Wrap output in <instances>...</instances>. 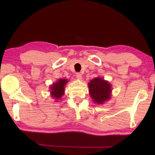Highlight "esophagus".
I'll return each instance as SVG.
<instances>
[{
    "label": "esophagus",
    "mask_w": 155,
    "mask_h": 155,
    "mask_svg": "<svg viewBox=\"0 0 155 155\" xmlns=\"http://www.w3.org/2000/svg\"><path fill=\"white\" fill-rule=\"evenodd\" d=\"M76 78H77L78 79H79V80H81V79H82V75H81V74L78 73L76 74Z\"/></svg>",
    "instance_id": "1"
}]
</instances>
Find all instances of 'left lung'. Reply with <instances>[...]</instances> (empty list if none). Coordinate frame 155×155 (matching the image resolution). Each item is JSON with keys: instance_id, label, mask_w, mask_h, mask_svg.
Instances as JSON below:
<instances>
[{"instance_id": "8db88e82", "label": "left lung", "mask_w": 155, "mask_h": 155, "mask_svg": "<svg viewBox=\"0 0 155 155\" xmlns=\"http://www.w3.org/2000/svg\"><path fill=\"white\" fill-rule=\"evenodd\" d=\"M89 94L92 101L98 105H102L110 100L112 88L110 83L100 77L92 79L88 83Z\"/></svg>"}]
</instances>
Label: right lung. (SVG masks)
I'll return each mask as SVG.
<instances>
[{"mask_svg": "<svg viewBox=\"0 0 155 155\" xmlns=\"http://www.w3.org/2000/svg\"><path fill=\"white\" fill-rule=\"evenodd\" d=\"M68 81L67 79H59L50 86V92L51 97L55 99V101L61 100L62 96L64 94V87Z\"/></svg>", "mask_w": 155, "mask_h": 155, "instance_id": "1", "label": "right lung"}]
</instances>
